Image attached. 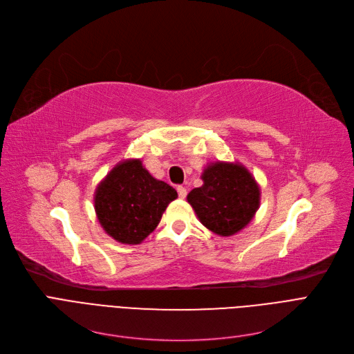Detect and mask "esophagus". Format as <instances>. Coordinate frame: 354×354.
Listing matches in <instances>:
<instances>
[{"mask_svg":"<svg viewBox=\"0 0 354 354\" xmlns=\"http://www.w3.org/2000/svg\"><path fill=\"white\" fill-rule=\"evenodd\" d=\"M176 189H178V195H179V198H185V196H187L188 191H187V188L182 187V185H179V187H178Z\"/></svg>","mask_w":354,"mask_h":354,"instance_id":"obj_1","label":"esophagus"}]
</instances>
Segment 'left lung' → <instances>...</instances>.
Returning <instances> with one entry per match:
<instances>
[{"instance_id": "left-lung-1", "label": "left lung", "mask_w": 354, "mask_h": 354, "mask_svg": "<svg viewBox=\"0 0 354 354\" xmlns=\"http://www.w3.org/2000/svg\"><path fill=\"white\" fill-rule=\"evenodd\" d=\"M202 180L188 202L203 225L222 236L248 225L259 207V188L243 165L216 162L203 171Z\"/></svg>"}]
</instances>
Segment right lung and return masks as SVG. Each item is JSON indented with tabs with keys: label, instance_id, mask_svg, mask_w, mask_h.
Returning <instances> with one entry per match:
<instances>
[{
	"label": "right lung",
	"instance_id": "add662e5",
	"mask_svg": "<svg viewBox=\"0 0 354 354\" xmlns=\"http://www.w3.org/2000/svg\"><path fill=\"white\" fill-rule=\"evenodd\" d=\"M176 191L155 179L142 162L124 160L99 185L95 208L103 230L122 244H140L159 224Z\"/></svg>",
	"mask_w": 354,
	"mask_h": 354
}]
</instances>
